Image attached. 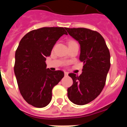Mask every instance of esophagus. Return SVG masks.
I'll return each instance as SVG.
<instances>
[{"label":"esophagus","instance_id":"esophagus-1","mask_svg":"<svg viewBox=\"0 0 127 127\" xmlns=\"http://www.w3.org/2000/svg\"><path fill=\"white\" fill-rule=\"evenodd\" d=\"M64 75L65 76H68V72H64Z\"/></svg>","mask_w":127,"mask_h":127}]
</instances>
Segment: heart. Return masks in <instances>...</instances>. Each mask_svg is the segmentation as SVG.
I'll return each mask as SVG.
<instances>
[{
  "instance_id": "obj_1",
  "label": "heart",
  "mask_w": 127,
  "mask_h": 127,
  "mask_svg": "<svg viewBox=\"0 0 127 127\" xmlns=\"http://www.w3.org/2000/svg\"><path fill=\"white\" fill-rule=\"evenodd\" d=\"M74 42H74V41H70V42H69V44H71V43H74Z\"/></svg>"
}]
</instances>
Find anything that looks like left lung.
Instances as JSON below:
<instances>
[{
	"label": "left lung",
	"mask_w": 127,
	"mask_h": 127,
	"mask_svg": "<svg viewBox=\"0 0 127 127\" xmlns=\"http://www.w3.org/2000/svg\"><path fill=\"white\" fill-rule=\"evenodd\" d=\"M80 44L79 60L83 63L81 74L70 73L73 84L67 89L72 102L85 105L94 100L105 86L110 69V53L105 40L98 32L85 28H65Z\"/></svg>",
	"instance_id": "1"
}]
</instances>
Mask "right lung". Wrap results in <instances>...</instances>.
I'll return each mask as SVG.
<instances>
[{"label":"right lung","instance_id":"1","mask_svg":"<svg viewBox=\"0 0 127 127\" xmlns=\"http://www.w3.org/2000/svg\"><path fill=\"white\" fill-rule=\"evenodd\" d=\"M63 27H43L29 32L15 53L14 71L20 94L28 104L41 108L50 104L52 90L64 76L62 70L46 69V57L59 38L67 35Z\"/></svg>","mask_w":127,"mask_h":127}]
</instances>
